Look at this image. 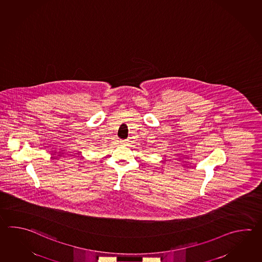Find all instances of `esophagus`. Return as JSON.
Listing matches in <instances>:
<instances>
[{"instance_id":"1","label":"esophagus","mask_w":262,"mask_h":262,"mask_svg":"<svg viewBox=\"0 0 262 262\" xmlns=\"http://www.w3.org/2000/svg\"><path fill=\"white\" fill-rule=\"evenodd\" d=\"M120 144H123V145H126V144H128V140H124V141H121V143Z\"/></svg>"}]
</instances>
